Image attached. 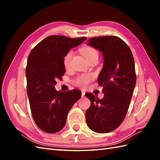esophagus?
<instances>
[{
    "instance_id": "1",
    "label": "esophagus",
    "mask_w": 160,
    "mask_h": 160,
    "mask_svg": "<svg viewBox=\"0 0 160 160\" xmlns=\"http://www.w3.org/2000/svg\"><path fill=\"white\" fill-rule=\"evenodd\" d=\"M85 96V92L84 91H82V97H84Z\"/></svg>"
}]
</instances>
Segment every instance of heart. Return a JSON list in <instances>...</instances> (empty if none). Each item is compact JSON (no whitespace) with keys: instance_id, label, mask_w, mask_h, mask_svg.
<instances>
[{"instance_id":"obj_1","label":"heart","mask_w":160,"mask_h":160,"mask_svg":"<svg viewBox=\"0 0 160 160\" xmlns=\"http://www.w3.org/2000/svg\"><path fill=\"white\" fill-rule=\"evenodd\" d=\"M81 53L85 56L88 60H90L95 56H98V52L94 48L89 46H84L80 49ZM73 53L72 51L68 52L63 58V64L65 68H69L71 66V60H72ZM91 80V76L87 75V76H82L78 78L76 81L77 85L81 87H85Z\"/></svg>"}]
</instances>
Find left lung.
I'll return each mask as SVG.
<instances>
[{
  "label": "left lung",
  "instance_id": "1",
  "mask_svg": "<svg viewBox=\"0 0 160 160\" xmlns=\"http://www.w3.org/2000/svg\"><path fill=\"white\" fill-rule=\"evenodd\" d=\"M87 45L102 53L104 65L98 81L104 96L98 99L93 93L85 94L91 101L86 121L93 131L106 133L116 129L127 115L136 84L134 58L128 46L118 36L94 37Z\"/></svg>",
  "mask_w": 160,
  "mask_h": 160
}]
</instances>
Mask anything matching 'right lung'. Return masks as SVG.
<instances>
[{"instance_id": "right-lung-1", "label": "right lung", "mask_w": 160, "mask_h": 160, "mask_svg": "<svg viewBox=\"0 0 160 160\" xmlns=\"http://www.w3.org/2000/svg\"><path fill=\"white\" fill-rule=\"evenodd\" d=\"M86 39L50 36L40 42L28 56L25 73L32 114L38 127L48 133L62 129L68 112L81 98L79 90L58 91L55 84L65 73L64 56Z\"/></svg>"}]
</instances>
